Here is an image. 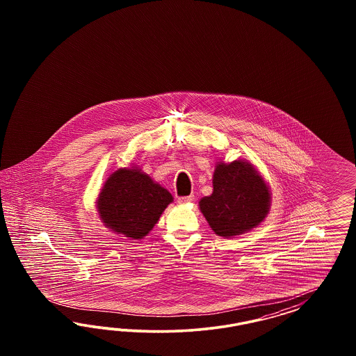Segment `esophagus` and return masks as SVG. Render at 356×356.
Returning a JSON list of instances; mask_svg holds the SVG:
<instances>
[{"label": "esophagus", "mask_w": 356, "mask_h": 356, "mask_svg": "<svg viewBox=\"0 0 356 356\" xmlns=\"http://www.w3.org/2000/svg\"><path fill=\"white\" fill-rule=\"evenodd\" d=\"M194 195L193 194H191V195H185V197H179L177 198V202L180 204V205H185V204H188V202H191V201H193Z\"/></svg>", "instance_id": "esophagus-1"}]
</instances>
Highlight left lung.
Segmentation results:
<instances>
[{
    "mask_svg": "<svg viewBox=\"0 0 356 356\" xmlns=\"http://www.w3.org/2000/svg\"><path fill=\"white\" fill-rule=\"evenodd\" d=\"M213 194L200 209L216 235L232 237L248 232L269 213V188L252 164L235 161L216 165Z\"/></svg>",
    "mask_w": 356,
    "mask_h": 356,
    "instance_id": "obj_1",
    "label": "left lung"
}]
</instances>
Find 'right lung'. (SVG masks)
<instances>
[{
  "mask_svg": "<svg viewBox=\"0 0 356 356\" xmlns=\"http://www.w3.org/2000/svg\"><path fill=\"white\" fill-rule=\"evenodd\" d=\"M172 195L138 170L120 168L104 184L97 200L103 223L131 238L146 236Z\"/></svg>",
  "mask_w": 356,
  "mask_h": 356,
  "instance_id": "right-lung-1",
  "label": "right lung"
}]
</instances>
